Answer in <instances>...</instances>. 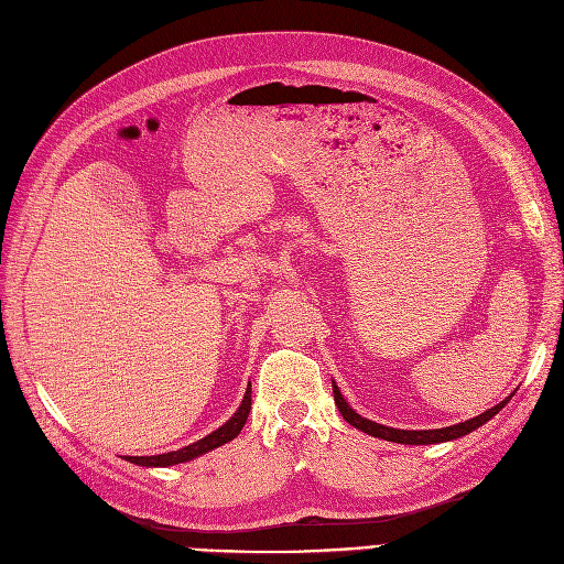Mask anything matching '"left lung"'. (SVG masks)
Listing matches in <instances>:
<instances>
[{
    "label": "left lung",
    "instance_id": "obj_1",
    "mask_svg": "<svg viewBox=\"0 0 564 564\" xmlns=\"http://www.w3.org/2000/svg\"><path fill=\"white\" fill-rule=\"evenodd\" d=\"M332 392H335V404L339 406L344 421L350 423L352 427H358L371 436H379V440H386V442H394V444H413V446H421V444H442V442H451V440H457V436H465L469 432H474L476 427H481L484 423H488L495 413H499L505 409V404L511 400V394L505 400L495 404L492 409H488L486 413L476 415V419H469L465 423H457V425H451V427H442V430H394V427H386V425H379L373 421H367L362 419V415H358L356 411H352L346 400L341 398L339 388L332 383Z\"/></svg>",
    "mask_w": 564,
    "mask_h": 564
}]
</instances>
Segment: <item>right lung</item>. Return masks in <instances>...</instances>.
<instances>
[{"instance_id": "right-lung-1", "label": "right lung", "mask_w": 564, "mask_h": 564, "mask_svg": "<svg viewBox=\"0 0 564 564\" xmlns=\"http://www.w3.org/2000/svg\"><path fill=\"white\" fill-rule=\"evenodd\" d=\"M250 386V383H248ZM248 411H250V388H246V394H243V402L241 406L237 409V413L229 419L223 427H218L216 432H212L208 436H204V440L185 446L181 451H172V453H162V455H141V457H132L128 455L124 460H130L134 465H141V467H170V465H178V463H187L193 460V457L206 453V451H214L227 442H232L235 436L241 432V427L246 425V419H248Z\"/></svg>"}]
</instances>
